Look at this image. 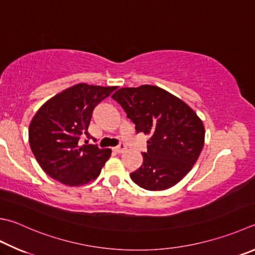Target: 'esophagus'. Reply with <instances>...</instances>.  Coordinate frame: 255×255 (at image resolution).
<instances>
[{
	"instance_id": "34e87169",
	"label": "esophagus",
	"mask_w": 255,
	"mask_h": 255,
	"mask_svg": "<svg viewBox=\"0 0 255 255\" xmlns=\"http://www.w3.org/2000/svg\"><path fill=\"white\" fill-rule=\"evenodd\" d=\"M126 150H127V145H126V144H123V143L114 147V151L117 152V153H119V154H121V153L126 152Z\"/></svg>"
}]
</instances>
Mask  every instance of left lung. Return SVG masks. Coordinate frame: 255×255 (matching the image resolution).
<instances>
[{
	"instance_id": "8db88e82",
	"label": "left lung",
	"mask_w": 255,
	"mask_h": 255,
	"mask_svg": "<svg viewBox=\"0 0 255 255\" xmlns=\"http://www.w3.org/2000/svg\"><path fill=\"white\" fill-rule=\"evenodd\" d=\"M136 132L150 135L143 163L129 174L148 191L175 185L191 171L204 145L201 119L183 101L158 86L122 88L112 95Z\"/></svg>"
}]
</instances>
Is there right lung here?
I'll return each instance as SVG.
<instances>
[{"instance_id":"right-lung-1","label":"right lung","mask_w":255,"mask_h":255,"mask_svg":"<svg viewBox=\"0 0 255 255\" xmlns=\"http://www.w3.org/2000/svg\"><path fill=\"white\" fill-rule=\"evenodd\" d=\"M117 86L80 83L62 91L38 109L28 128V142L38 164L52 179L80 186L97 179L111 148L82 144L94 108ZM88 141H85V143Z\"/></svg>"}]
</instances>
